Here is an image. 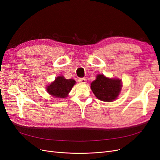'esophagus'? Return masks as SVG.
Instances as JSON below:
<instances>
[{
    "label": "esophagus",
    "mask_w": 160,
    "mask_h": 160,
    "mask_svg": "<svg viewBox=\"0 0 160 160\" xmlns=\"http://www.w3.org/2000/svg\"><path fill=\"white\" fill-rule=\"evenodd\" d=\"M86 79L85 78H79V80H78V81L79 82V83H86Z\"/></svg>",
    "instance_id": "34e87169"
}]
</instances>
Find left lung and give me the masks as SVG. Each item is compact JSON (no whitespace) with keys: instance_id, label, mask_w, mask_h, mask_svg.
<instances>
[{"instance_id":"8db88e82","label":"left lung","mask_w":160,"mask_h":160,"mask_svg":"<svg viewBox=\"0 0 160 160\" xmlns=\"http://www.w3.org/2000/svg\"><path fill=\"white\" fill-rule=\"evenodd\" d=\"M95 95L101 101L111 102L118 98L122 89V82L117 79H109L103 75H98L91 83Z\"/></svg>"}]
</instances>
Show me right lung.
I'll use <instances>...</instances> for the list:
<instances>
[{
  "label": "right lung",
  "mask_w": 160,
  "mask_h": 160,
  "mask_svg": "<svg viewBox=\"0 0 160 160\" xmlns=\"http://www.w3.org/2000/svg\"><path fill=\"white\" fill-rule=\"evenodd\" d=\"M75 84V80L66 79L62 76H59L47 89L48 93L55 98H65Z\"/></svg>",
  "instance_id": "obj_1"
}]
</instances>
